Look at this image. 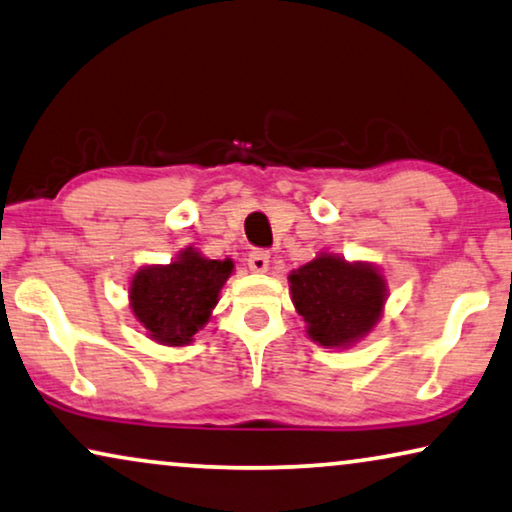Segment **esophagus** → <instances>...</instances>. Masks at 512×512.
Instances as JSON below:
<instances>
[{
    "label": "esophagus",
    "mask_w": 512,
    "mask_h": 512,
    "mask_svg": "<svg viewBox=\"0 0 512 512\" xmlns=\"http://www.w3.org/2000/svg\"><path fill=\"white\" fill-rule=\"evenodd\" d=\"M269 262H271V255L266 253V250H253V253L248 255V266L253 273L269 271Z\"/></svg>",
    "instance_id": "34e87169"
}]
</instances>
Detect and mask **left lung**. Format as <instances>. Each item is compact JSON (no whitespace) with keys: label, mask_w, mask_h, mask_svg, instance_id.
Returning <instances> with one entry per match:
<instances>
[{"label":"left lung","mask_w":512,"mask_h":512,"mask_svg":"<svg viewBox=\"0 0 512 512\" xmlns=\"http://www.w3.org/2000/svg\"><path fill=\"white\" fill-rule=\"evenodd\" d=\"M292 303L312 342L326 349H347L363 340L384 315L386 280L370 262H347L319 253L289 273Z\"/></svg>","instance_id":"8db88e82"}]
</instances>
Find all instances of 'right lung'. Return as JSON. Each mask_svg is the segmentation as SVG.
<instances>
[{
  "instance_id": "add662e5",
  "label": "right lung",
  "mask_w": 512,
  "mask_h": 512,
  "mask_svg": "<svg viewBox=\"0 0 512 512\" xmlns=\"http://www.w3.org/2000/svg\"><path fill=\"white\" fill-rule=\"evenodd\" d=\"M232 271V259H209L193 246L183 248L170 264L142 266L128 287L133 315L158 345H190L211 319Z\"/></svg>"
}]
</instances>
